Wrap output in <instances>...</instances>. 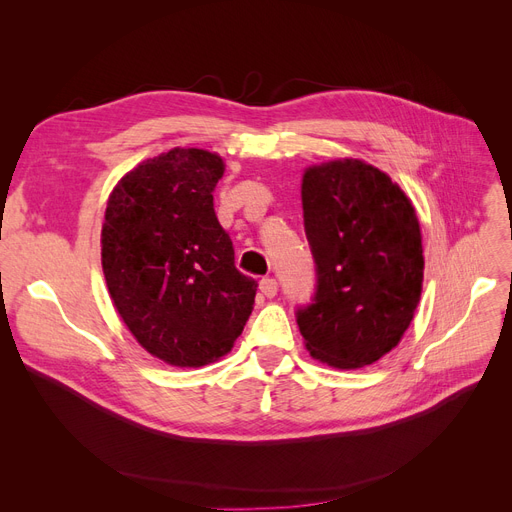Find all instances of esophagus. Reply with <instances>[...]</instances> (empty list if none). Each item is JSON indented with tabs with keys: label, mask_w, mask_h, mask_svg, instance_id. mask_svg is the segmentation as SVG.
Returning a JSON list of instances; mask_svg holds the SVG:
<instances>
[{
	"label": "esophagus",
	"mask_w": 512,
	"mask_h": 512,
	"mask_svg": "<svg viewBox=\"0 0 512 512\" xmlns=\"http://www.w3.org/2000/svg\"><path fill=\"white\" fill-rule=\"evenodd\" d=\"M259 288H261V292L265 294L267 299H274L276 294H278V280L276 278H263L259 282Z\"/></svg>",
	"instance_id": "1"
}]
</instances>
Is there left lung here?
Segmentation results:
<instances>
[{"label":"left lung","mask_w":512,"mask_h":512,"mask_svg":"<svg viewBox=\"0 0 512 512\" xmlns=\"http://www.w3.org/2000/svg\"><path fill=\"white\" fill-rule=\"evenodd\" d=\"M315 292L297 309L309 353L338 369L382 359L421 297L423 249L400 186L359 159L313 166L301 186Z\"/></svg>","instance_id":"obj_1"}]
</instances>
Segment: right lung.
Segmentation results:
<instances>
[{
    "label": "right lung",
    "mask_w": 512,
    "mask_h": 512,
    "mask_svg": "<svg viewBox=\"0 0 512 512\" xmlns=\"http://www.w3.org/2000/svg\"><path fill=\"white\" fill-rule=\"evenodd\" d=\"M220 155L172 149L143 161L114 188L101 230V263L128 330L176 367L218 361L245 328L257 282L234 265L213 209Z\"/></svg>",
    "instance_id": "1"
}]
</instances>
